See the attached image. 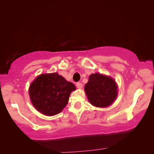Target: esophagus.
I'll use <instances>...</instances> for the list:
<instances>
[{
  "instance_id": "34e87169",
  "label": "esophagus",
  "mask_w": 154,
  "mask_h": 154,
  "mask_svg": "<svg viewBox=\"0 0 154 154\" xmlns=\"http://www.w3.org/2000/svg\"><path fill=\"white\" fill-rule=\"evenodd\" d=\"M76 85H77V88H79V89H82V87H83V84L82 83H79V82H77L76 83Z\"/></svg>"
}]
</instances>
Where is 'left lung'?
Returning a JSON list of instances; mask_svg holds the SVG:
<instances>
[{
  "label": "left lung",
  "mask_w": 154,
  "mask_h": 154,
  "mask_svg": "<svg viewBox=\"0 0 154 154\" xmlns=\"http://www.w3.org/2000/svg\"><path fill=\"white\" fill-rule=\"evenodd\" d=\"M118 86L112 78L99 73L92 74L85 85L88 100L92 105L106 107L113 103L118 95Z\"/></svg>",
  "instance_id": "obj_1"
}]
</instances>
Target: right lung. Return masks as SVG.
Returning <instances> with one entry per match:
<instances>
[{
	"label": "right lung",
	"mask_w": 154,
	"mask_h": 154,
	"mask_svg": "<svg viewBox=\"0 0 154 154\" xmlns=\"http://www.w3.org/2000/svg\"><path fill=\"white\" fill-rule=\"evenodd\" d=\"M73 83L67 82L58 73L41 75L31 83L29 94L36 110L45 116H54L66 106Z\"/></svg>",
	"instance_id": "1"
}]
</instances>
